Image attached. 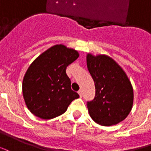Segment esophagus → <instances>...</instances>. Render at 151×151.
I'll list each match as a JSON object with an SVG mask.
<instances>
[{"mask_svg":"<svg viewBox=\"0 0 151 151\" xmlns=\"http://www.w3.org/2000/svg\"><path fill=\"white\" fill-rule=\"evenodd\" d=\"M78 93H79V95H80V97L83 96V92H82V90H79V91H78Z\"/></svg>","mask_w":151,"mask_h":151,"instance_id":"34e87169","label":"esophagus"}]
</instances>
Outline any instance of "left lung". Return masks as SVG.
I'll return each mask as SVG.
<instances>
[{
	"mask_svg": "<svg viewBox=\"0 0 151 151\" xmlns=\"http://www.w3.org/2000/svg\"><path fill=\"white\" fill-rule=\"evenodd\" d=\"M87 67L96 88L95 98L87 103L89 115L99 125L111 126L125 120L133 107L134 90L127 75L105 55H87Z\"/></svg>",
	"mask_w": 151,
	"mask_h": 151,
	"instance_id": "left-lung-1",
	"label": "left lung"
}]
</instances>
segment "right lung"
<instances>
[{"instance_id":"right-lung-1","label":"right lung","mask_w":151,"mask_h":151,"mask_svg":"<svg viewBox=\"0 0 151 151\" xmlns=\"http://www.w3.org/2000/svg\"><path fill=\"white\" fill-rule=\"evenodd\" d=\"M79 57L78 51L59 44L42 53L29 65L22 82L26 106L42 119L55 118L64 113L69 104L80 97L71 88L66 69Z\"/></svg>"}]
</instances>
